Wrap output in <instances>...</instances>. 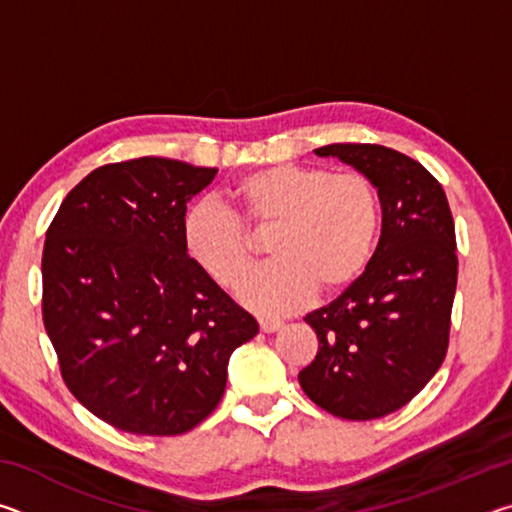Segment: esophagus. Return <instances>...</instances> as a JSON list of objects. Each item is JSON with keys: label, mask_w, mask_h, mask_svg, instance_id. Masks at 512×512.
I'll list each match as a JSON object with an SVG mask.
<instances>
[{"label": "esophagus", "mask_w": 512, "mask_h": 512, "mask_svg": "<svg viewBox=\"0 0 512 512\" xmlns=\"http://www.w3.org/2000/svg\"><path fill=\"white\" fill-rule=\"evenodd\" d=\"M282 327L280 320H271V318H259V329H262L264 334H273L277 329Z\"/></svg>", "instance_id": "obj_1"}]
</instances>
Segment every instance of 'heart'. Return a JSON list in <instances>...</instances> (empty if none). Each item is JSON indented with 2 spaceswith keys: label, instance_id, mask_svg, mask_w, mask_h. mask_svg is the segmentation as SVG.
Listing matches in <instances>:
<instances>
[{
  "label": "heart",
  "instance_id": "obj_1",
  "mask_svg": "<svg viewBox=\"0 0 512 512\" xmlns=\"http://www.w3.org/2000/svg\"><path fill=\"white\" fill-rule=\"evenodd\" d=\"M250 232L268 237L275 262L241 280L237 296L257 314H291L318 293L334 298L361 280L375 255L381 201L359 171L273 164L244 173L228 187ZM183 246L221 287H235L253 262V241L239 219L198 201L183 219Z\"/></svg>",
  "mask_w": 512,
  "mask_h": 512
}]
</instances>
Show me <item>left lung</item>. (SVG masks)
<instances>
[{
  "instance_id": "1",
  "label": "left lung",
  "mask_w": 512,
  "mask_h": 512,
  "mask_svg": "<svg viewBox=\"0 0 512 512\" xmlns=\"http://www.w3.org/2000/svg\"><path fill=\"white\" fill-rule=\"evenodd\" d=\"M372 180L381 235L361 280L305 316L318 354L300 370L302 391L343 420L402 409L443 363L456 293V235L443 187L420 162L379 144H329Z\"/></svg>"
}]
</instances>
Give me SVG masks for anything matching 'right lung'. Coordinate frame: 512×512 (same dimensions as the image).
Masks as SVG:
<instances>
[{
  "label": "right lung",
  "mask_w": 512,
  "mask_h": 512,
  "mask_svg": "<svg viewBox=\"0 0 512 512\" xmlns=\"http://www.w3.org/2000/svg\"><path fill=\"white\" fill-rule=\"evenodd\" d=\"M212 167L137 158L67 194L42 253V320L69 391L115 429L178 436L221 402L257 320L183 246Z\"/></svg>",
  "instance_id": "obj_1"
}]
</instances>
